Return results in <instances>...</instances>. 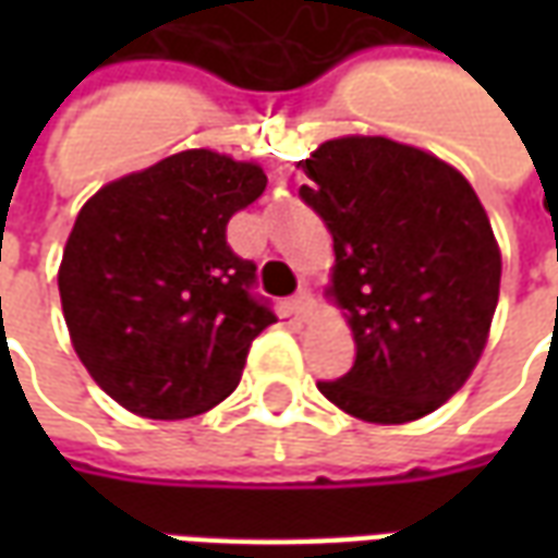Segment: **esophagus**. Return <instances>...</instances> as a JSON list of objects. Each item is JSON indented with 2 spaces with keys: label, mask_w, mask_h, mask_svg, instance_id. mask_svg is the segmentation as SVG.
Here are the masks:
<instances>
[{
  "label": "esophagus",
  "mask_w": 558,
  "mask_h": 558,
  "mask_svg": "<svg viewBox=\"0 0 558 558\" xmlns=\"http://www.w3.org/2000/svg\"><path fill=\"white\" fill-rule=\"evenodd\" d=\"M311 307H314V295H311V290H299L292 295V311L299 316L311 314Z\"/></svg>",
  "instance_id": "obj_1"
}]
</instances>
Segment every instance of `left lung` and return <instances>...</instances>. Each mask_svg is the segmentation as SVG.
Wrapping results in <instances>:
<instances>
[{"label": "left lung", "instance_id": "left-lung-1", "mask_svg": "<svg viewBox=\"0 0 558 558\" xmlns=\"http://www.w3.org/2000/svg\"><path fill=\"white\" fill-rule=\"evenodd\" d=\"M307 206L335 239L331 295L355 338L350 374L316 383L374 424L439 410L478 364L502 256L472 184L386 137L328 140L302 160Z\"/></svg>", "mask_w": 558, "mask_h": 558}]
</instances>
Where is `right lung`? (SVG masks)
<instances>
[{"label": "right lung", "instance_id": "right-lung-1", "mask_svg": "<svg viewBox=\"0 0 558 558\" xmlns=\"http://www.w3.org/2000/svg\"><path fill=\"white\" fill-rule=\"evenodd\" d=\"M266 172L187 148L104 184L68 235L59 295L92 379L143 418H191L232 395L254 338L278 323L227 223Z\"/></svg>", "mask_w": 558, "mask_h": 558}]
</instances>
